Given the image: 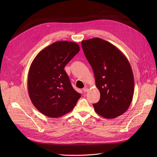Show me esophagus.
Wrapping results in <instances>:
<instances>
[{
    "label": "esophagus",
    "instance_id": "34e87169",
    "mask_svg": "<svg viewBox=\"0 0 157 157\" xmlns=\"http://www.w3.org/2000/svg\"><path fill=\"white\" fill-rule=\"evenodd\" d=\"M83 90L84 92H86L88 91V88H86V87H85V88H84L83 89Z\"/></svg>",
    "mask_w": 157,
    "mask_h": 157
}]
</instances>
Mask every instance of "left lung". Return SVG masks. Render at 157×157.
Returning <instances> with one entry per match:
<instances>
[{
	"mask_svg": "<svg viewBox=\"0 0 157 157\" xmlns=\"http://www.w3.org/2000/svg\"><path fill=\"white\" fill-rule=\"evenodd\" d=\"M85 55L94 71L100 100L95 111L111 119L125 113L132 101L134 78L130 64L120 49L101 38L81 42Z\"/></svg>",
	"mask_w": 157,
	"mask_h": 157,
	"instance_id": "left-lung-1",
	"label": "left lung"
}]
</instances>
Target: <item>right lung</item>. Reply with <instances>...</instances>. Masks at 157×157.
<instances>
[{"mask_svg": "<svg viewBox=\"0 0 157 157\" xmlns=\"http://www.w3.org/2000/svg\"><path fill=\"white\" fill-rule=\"evenodd\" d=\"M79 49L76 43L57 41L41 50L32 61L28 74L29 95L36 108L45 116L66 114L81 97L64 70Z\"/></svg>", "mask_w": 157, "mask_h": 157, "instance_id": "add662e5", "label": "right lung"}]
</instances>
